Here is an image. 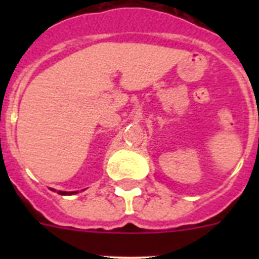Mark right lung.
<instances>
[{
  "label": "right lung",
  "instance_id": "right-lung-1",
  "mask_svg": "<svg viewBox=\"0 0 259 259\" xmlns=\"http://www.w3.org/2000/svg\"><path fill=\"white\" fill-rule=\"evenodd\" d=\"M50 189H52V191H54V192H57V193H58V194H62V196H71V194L77 193L76 191H74V192H65V191H56V189H53V188H50Z\"/></svg>",
  "mask_w": 259,
  "mask_h": 259
}]
</instances>
